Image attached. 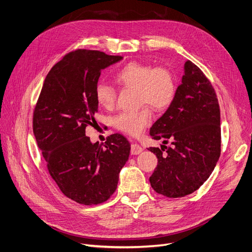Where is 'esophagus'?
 <instances>
[{"label":"esophagus","mask_w":252,"mask_h":252,"mask_svg":"<svg viewBox=\"0 0 252 252\" xmlns=\"http://www.w3.org/2000/svg\"><path fill=\"white\" fill-rule=\"evenodd\" d=\"M143 148L140 147L139 145H137V144H132L131 145V154L132 155H137V154H140L143 152Z\"/></svg>","instance_id":"obj_1"}]
</instances>
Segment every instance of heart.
I'll use <instances>...</instances> for the list:
<instances>
[{
    "label": "heart",
    "mask_w": 252,
    "mask_h": 252,
    "mask_svg": "<svg viewBox=\"0 0 252 252\" xmlns=\"http://www.w3.org/2000/svg\"><path fill=\"white\" fill-rule=\"evenodd\" d=\"M115 80L124 88L137 89L140 103H148L155 109L166 108L176 95V79L164 66L153 67L150 64L131 62L115 73ZM97 103L104 109H112L117 100V92L110 85L100 82L95 87ZM152 121V112L144 107L137 112L122 113L114 119L117 129L131 135H138Z\"/></svg>",
    "instance_id": "1"
}]
</instances>
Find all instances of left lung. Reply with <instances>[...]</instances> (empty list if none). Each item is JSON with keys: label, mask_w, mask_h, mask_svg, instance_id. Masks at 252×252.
I'll use <instances>...</instances> for the list:
<instances>
[{"label": "left lung", "mask_w": 252, "mask_h": 252, "mask_svg": "<svg viewBox=\"0 0 252 252\" xmlns=\"http://www.w3.org/2000/svg\"><path fill=\"white\" fill-rule=\"evenodd\" d=\"M220 131V109L214 89L202 70L186 61L173 102L150 129L154 139H163V144L169 139L173 145L148 149L158 159L150 177L156 192L182 197L202 186L219 159Z\"/></svg>", "instance_id": "8db88e82"}]
</instances>
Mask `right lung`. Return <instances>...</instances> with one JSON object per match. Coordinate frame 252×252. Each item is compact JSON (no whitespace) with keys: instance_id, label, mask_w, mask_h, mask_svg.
Listing matches in <instances>:
<instances>
[{"instance_id":"obj_1","label":"right lung","mask_w":252,"mask_h":252,"mask_svg":"<svg viewBox=\"0 0 252 252\" xmlns=\"http://www.w3.org/2000/svg\"><path fill=\"white\" fill-rule=\"evenodd\" d=\"M98 50L69 53L48 72L33 117L37 145L62 192L83 205L107 200L117 189L130 144L119 133L92 143L86 127L98 113L95 87L101 70L121 60Z\"/></svg>"}]
</instances>
